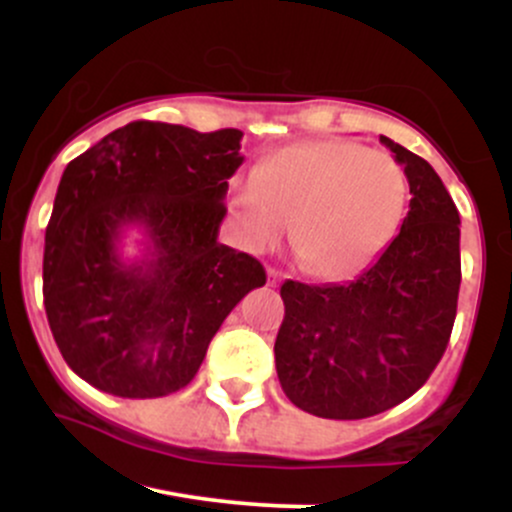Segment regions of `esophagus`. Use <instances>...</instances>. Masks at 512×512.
Instances as JSON below:
<instances>
[{
  "instance_id": "esophagus-1",
  "label": "esophagus",
  "mask_w": 512,
  "mask_h": 512,
  "mask_svg": "<svg viewBox=\"0 0 512 512\" xmlns=\"http://www.w3.org/2000/svg\"><path fill=\"white\" fill-rule=\"evenodd\" d=\"M267 276H269V286H276L281 281V272H276V269H267Z\"/></svg>"
}]
</instances>
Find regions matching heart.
Returning a JSON list of instances; mask_svg holds the SVG:
<instances>
[{
  "instance_id": "heart-1",
  "label": "heart",
  "mask_w": 512,
  "mask_h": 512,
  "mask_svg": "<svg viewBox=\"0 0 512 512\" xmlns=\"http://www.w3.org/2000/svg\"><path fill=\"white\" fill-rule=\"evenodd\" d=\"M407 195L395 158L342 139L286 146L231 185L250 248L279 243L293 216V245L322 279L363 272L395 238Z\"/></svg>"
}]
</instances>
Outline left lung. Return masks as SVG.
Instances as JSON below:
<instances>
[{
	"label": "left lung",
	"instance_id": "1",
	"mask_svg": "<svg viewBox=\"0 0 512 512\" xmlns=\"http://www.w3.org/2000/svg\"><path fill=\"white\" fill-rule=\"evenodd\" d=\"M409 182L397 238L349 284L284 281L276 375L298 409L368 419L397 407L443 358L460 293V214L431 163L380 137Z\"/></svg>",
	"mask_w": 512,
	"mask_h": 512
}]
</instances>
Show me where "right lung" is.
<instances>
[{
  "instance_id": "1",
  "label": "right lung",
  "mask_w": 512,
  "mask_h": 512,
  "mask_svg": "<svg viewBox=\"0 0 512 512\" xmlns=\"http://www.w3.org/2000/svg\"><path fill=\"white\" fill-rule=\"evenodd\" d=\"M240 129L129 122L64 168L45 231L43 298L67 366L127 399L166 397L197 375L236 305L267 281L219 243ZM129 230L143 255L121 257Z\"/></svg>"
}]
</instances>
